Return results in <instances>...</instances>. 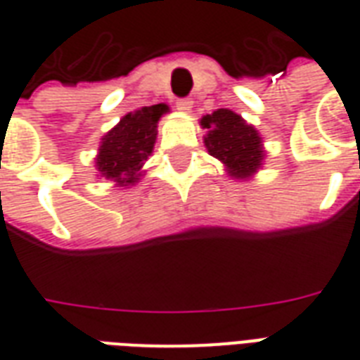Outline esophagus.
<instances>
[{"label": "esophagus", "instance_id": "esophagus-1", "mask_svg": "<svg viewBox=\"0 0 360 360\" xmlns=\"http://www.w3.org/2000/svg\"><path fill=\"white\" fill-rule=\"evenodd\" d=\"M175 108L183 113H188V111L193 110V100L191 98H183V100H177L175 102Z\"/></svg>", "mask_w": 360, "mask_h": 360}]
</instances>
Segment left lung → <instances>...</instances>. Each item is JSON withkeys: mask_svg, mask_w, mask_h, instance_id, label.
<instances>
[{"mask_svg": "<svg viewBox=\"0 0 360 360\" xmlns=\"http://www.w3.org/2000/svg\"><path fill=\"white\" fill-rule=\"evenodd\" d=\"M200 127L206 129L204 146L208 154L219 160L229 177L252 179L262 169L266 158L264 141L255 125L231 110H216L202 115Z\"/></svg>", "mask_w": 360, "mask_h": 360, "instance_id": "1", "label": "left lung"}]
</instances>
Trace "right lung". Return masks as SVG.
I'll return each instance as SVG.
<instances>
[{
	"label": "right lung",
	"instance_id": "right-lung-1",
	"mask_svg": "<svg viewBox=\"0 0 360 360\" xmlns=\"http://www.w3.org/2000/svg\"><path fill=\"white\" fill-rule=\"evenodd\" d=\"M165 103L127 113L119 123L103 134L98 154L96 169L98 177L113 181L115 187L129 188L136 185L144 175V162L148 160L158 136V121L167 113Z\"/></svg>",
	"mask_w": 360,
	"mask_h": 360
}]
</instances>
